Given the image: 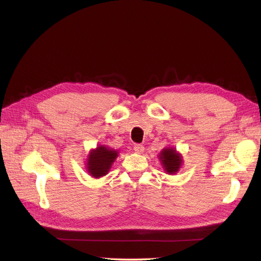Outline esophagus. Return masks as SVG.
<instances>
[{
  "label": "esophagus",
  "instance_id": "34e87169",
  "mask_svg": "<svg viewBox=\"0 0 261 261\" xmlns=\"http://www.w3.org/2000/svg\"><path fill=\"white\" fill-rule=\"evenodd\" d=\"M134 150H135V152H137V153H143L145 150V147L143 145L136 144V145H134Z\"/></svg>",
  "mask_w": 261,
  "mask_h": 261
}]
</instances>
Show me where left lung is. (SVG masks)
Wrapping results in <instances>:
<instances>
[{"label": "left lung", "instance_id": "1", "mask_svg": "<svg viewBox=\"0 0 261 261\" xmlns=\"http://www.w3.org/2000/svg\"><path fill=\"white\" fill-rule=\"evenodd\" d=\"M159 160L161 161L162 168L168 174H175L181 167V155L174 148H164L159 154Z\"/></svg>", "mask_w": 261, "mask_h": 261}]
</instances>
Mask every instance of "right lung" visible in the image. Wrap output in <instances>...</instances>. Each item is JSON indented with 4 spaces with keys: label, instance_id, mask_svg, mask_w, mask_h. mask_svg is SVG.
<instances>
[{
    "label": "right lung",
    "instance_id": "obj_1",
    "mask_svg": "<svg viewBox=\"0 0 261 261\" xmlns=\"http://www.w3.org/2000/svg\"><path fill=\"white\" fill-rule=\"evenodd\" d=\"M117 155V150L110 149L106 146L92 149L87 159V171L92 177L99 178L105 176L111 169Z\"/></svg>",
    "mask_w": 261,
    "mask_h": 261
}]
</instances>
